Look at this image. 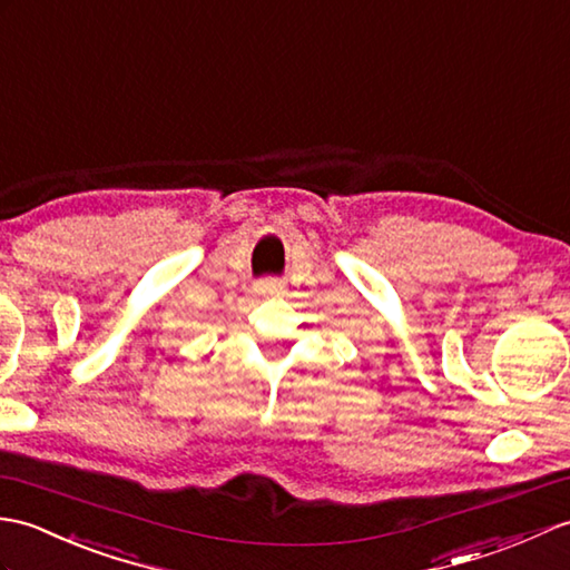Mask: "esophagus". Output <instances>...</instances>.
Returning <instances> with one entry per match:
<instances>
[{
    "mask_svg": "<svg viewBox=\"0 0 570 570\" xmlns=\"http://www.w3.org/2000/svg\"><path fill=\"white\" fill-rule=\"evenodd\" d=\"M256 293L261 297H283L287 293V287L283 281H277V277H265V281L256 283Z\"/></svg>",
    "mask_w": 570,
    "mask_h": 570,
    "instance_id": "34e87169",
    "label": "esophagus"
}]
</instances>
